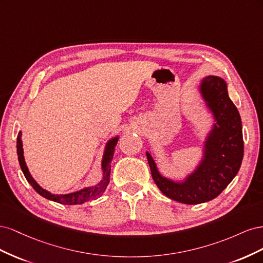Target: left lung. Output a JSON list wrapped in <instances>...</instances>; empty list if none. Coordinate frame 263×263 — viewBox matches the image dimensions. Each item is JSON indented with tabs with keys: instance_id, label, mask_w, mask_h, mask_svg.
Here are the masks:
<instances>
[{
	"instance_id": "8db88e82",
	"label": "left lung",
	"mask_w": 263,
	"mask_h": 263,
	"mask_svg": "<svg viewBox=\"0 0 263 263\" xmlns=\"http://www.w3.org/2000/svg\"><path fill=\"white\" fill-rule=\"evenodd\" d=\"M200 91L216 124L205 141L204 159L197 169L184 182H174L159 173L154 158L146 153L159 190L171 200L184 204H200L218 196L236 177L243 158L241 118L228 97L226 82L209 76L202 80Z\"/></svg>"
}]
</instances>
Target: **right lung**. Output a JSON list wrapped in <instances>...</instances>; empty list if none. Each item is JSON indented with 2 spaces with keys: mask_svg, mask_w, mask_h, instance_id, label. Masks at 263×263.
Segmentation results:
<instances>
[{
  "mask_svg": "<svg viewBox=\"0 0 263 263\" xmlns=\"http://www.w3.org/2000/svg\"><path fill=\"white\" fill-rule=\"evenodd\" d=\"M22 133L20 132L17 135V142H16V147H17V156H18V161L21 169L25 176L26 180L28 181L29 184L34 187V190L38 194H41L44 196L47 200H50L53 202H57L63 205H77V204H83L87 201H92L94 198H97L101 194L104 193V191L106 190L108 183H109V174H110V161L113 159L114 155V150L115 146L118 141V137H115L113 139H110L105 148L104 151V156H103V160H102V169H103V180L99 183L97 186H92V187H86L81 191H78V192L74 193H70V194H65V195H57V194H51L48 191L44 190L43 187L39 186L37 184V182L33 179V177L30 176V173L28 171V168L26 166L25 160H24V155H23V145H22Z\"/></svg>",
  "mask_w": 263,
  "mask_h": 263,
  "instance_id": "add662e5",
  "label": "right lung"
}]
</instances>
